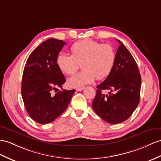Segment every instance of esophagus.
Instances as JSON below:
<instances>
[{
    "label": "esophagus",
    "mask_w": 161,
    "mask_h": 161,
    "mask_svg": "<svg viewBox=\"0 0 161 161\" xmlns=\"http://www.w3.org/2000/svg\"><path fill=\"white\" fill-rule=\"evenodd\" d=\"M85 87H78L77 88L76 90L77 92H80V91H83V90L85 89Z\"/></svg>",
    "instance_id": "esophagus-1"
}]
</instances>
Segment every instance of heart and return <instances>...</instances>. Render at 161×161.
Wrapping results in <instances>:
<instances>
[{
	"label": "heart",
	"mask_w": 161,
	"mask_h": 161,
	"mask_svg": "<svg viewBox=\"0 0 161 161\" xmlns=\"http://www.w3.org/2000/svg\"><path fill=\"white\" fill-rule=\"evenodd\" d=\"M70 51L72 55L61 53L56 59L60 71L68 75L73 74L81 64L83 71L68 78L67 83L69 87H81L92 83L95 78L103 79L114 67L116 53L111 44L84 40L73 44Z\"/></svg>",
	"instance_id": "1"
}]
</instances>
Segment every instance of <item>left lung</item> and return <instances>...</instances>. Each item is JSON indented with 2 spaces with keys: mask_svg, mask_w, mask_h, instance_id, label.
Returning a JSON list of instances; mask_svg holds the SVG:
<instances>
[{
  "mask_svg": "<svg viewBox=\"0 0 161 161\" xmlns=\"http://www.w3.org/2000/svg\"><path fill=\"white\" fill-rule=\"evenodd\" d=\"M119 43L114 67L111 74L99 85L92 107L102 119L117 124L131 116L140 100L142 78L136 63L122 43ZM107 89L111 92L104 95L101 92Z\"/></svg>",
  "mask_w": 161,
  "mask_h": 161,
  "instance_id": "left-lung-1",
  "label": "left lung"
}]
</instances>
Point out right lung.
<instances>
[{
	"label": "right lung",
	"instance_id": "obj_1",
	"mask_svg": "<svg viewBox=\"0 0 161 161\" xmlns=\"http://www.w3.org/2000/svg\"><path fill=\"white\" fill-rule=\"evenodd\" d=\"M66 42L48 39L30 54L23 72L21 93L26 110L37 123L52 122L67 108L75 89L53 90L62 87L65 78L57 67V57Z\"/></svg>",
	"mask_w": 161,
	"mask_h": 161
}]
</instances>
